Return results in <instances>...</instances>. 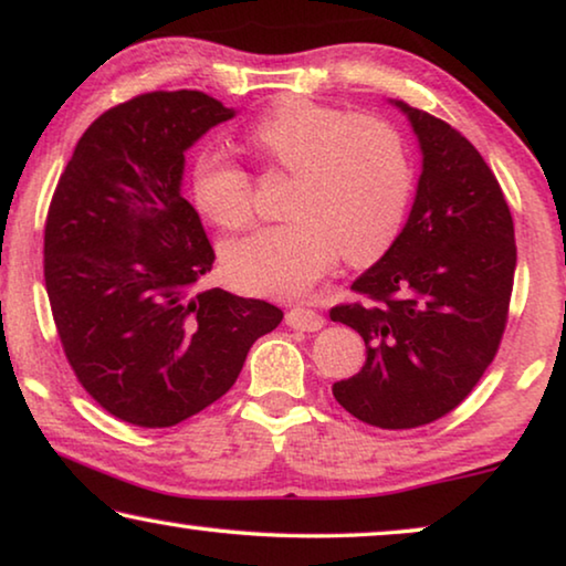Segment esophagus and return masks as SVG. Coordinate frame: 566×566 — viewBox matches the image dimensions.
Here are the masks:
<instances>
[{
  "label": "esophagus",
  "instance_id": "1",
  "mask_svg": "<svg viewBox=\"0 0 566 566\" xmlns=\"http://www.w3.org/2000/svg\"><path fill=\"white\" fill-rule=\"evenodd\" d=\"M285 321H289V326L295 328V332H318V328H324V324H326V318L321 316V313L303 308V306L291 308Z\"/></svg>",
  "mask_w": 566,
  "mask_h": 566
}]
</instances>
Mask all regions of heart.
<instances>
[{
	"mask_svg": "<svg viewBox=\"0 0 566 566\" xmlns=\"http://www.w3.org/2000/svg\"><path fill=\"white\" fill-rule=\"evenodd\" d=\"M250 138L295 181L285 197L289 222L224 245V271L238 289L298 298L332 271L336 250L364 263L392 245L412 195L410 161L395 128L313 101H285L258 120ZM192 192L220 228H240L253 210L250 174L222 146L197 154Z\"/></svg>",
	"mask_w": 566,
	"mask_h": 566,
	"instance_id": "obj_1",
	"label": "heart"
}]
</instances>
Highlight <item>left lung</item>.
Here are the masks:
<instances>
[{"label": "left lung", "instance_id": "obj_1", "mask_svg": "<svg viewBox=\"0 0 566 566\" xmlns=\"http://www.w3.org/2000/svg\"><path fill=\"white\" fill-rule=\"evenodd\" d=\"M420 142L410 217L389 250L356 277V303L332 321L364 338L359 374L336 402L381 430L440 420L463 402L499 352L516 271L514 220L489 164L430 113L392 101Z\"/></svg>", "mask_w": 566, "mask_h": 566}]
</instances>
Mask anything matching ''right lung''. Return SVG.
Masks as SVG:
<instances>
[{"label":"right lung","mask_w":566,"mask_h":566,"mask_svg":"<svg viewBox=\"0 0 566 566\" xmlns=\"http://www.w3.org/2000/svg\"><path fill=\"white\" fill-rule=\"evenodd\" d=\"M232 108L156 91L93 120L52 195L45 289L67 361L103 410L171 428L234 385L283 311L199 289L214 250L181 197L185 151Z\"/></svg>","instance_id":"obj_1"}]
</instances>
